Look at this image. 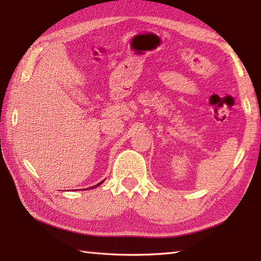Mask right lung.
Segmentation results:
<instances>
[{"mask_svg":"<svg viewBox=\"0 0 261 261\" xmlns=\"http://www.w3.org/2000/svg\"><path fill=\"white\" fill-rule=\"evenodd\" d=\"M103 181H104V180H102V181H101V182H98V184H97V185H95V186H92V187H91V188H94V187H97V186H98V185H101V184H102V182H103Z\"/></svg>","mask_w":261,"mask_h":261,"instance_id":"1","label":"right lung"}]
</instances>
